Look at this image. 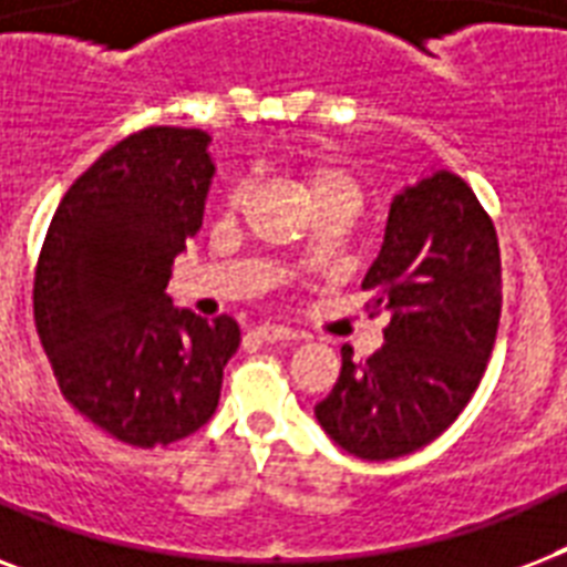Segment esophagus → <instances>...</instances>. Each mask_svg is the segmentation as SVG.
Returning a JSON list of instances; mask_svg holds the SVG:
<instances>
[{
    "instance_id": "1",
    "label": "esophagus",
    "mask_w": 567,
    "mask_h": 567,
    "mask_svg": "<svg viewBox=\"0 0 567 567\" xmlns=\"http://www.w3.org/2000/svg\"><path fill=\"white\" fill-rule=\"evenodd\" d=\"M256 338H261V341H267V344H279V341H297V332L288 327H279V323H261V327H256V332H252Z\"/></svg>"
}]
</instances>
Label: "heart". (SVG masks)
Instances as JSON below:
<instances>
[{"instance_id":"obj_1","label":"heart","mask_w":567,"mask_h":567,"mask_svg":"<svg viewBox=\"0 0 567 567\" xmlns=\"http://www.w3.org/2000/svg\"><path fill=\"white\" fill-rule=\"evenodd\" d=\"M297 182H300V188L306 190L315 208H329L332 205V208L353 214L362 205V185H359V179L338 158H329V155L306 158L297 167ZM238 203L240 190H229L226 212H235Z\"/></svg>"}]
</instances>
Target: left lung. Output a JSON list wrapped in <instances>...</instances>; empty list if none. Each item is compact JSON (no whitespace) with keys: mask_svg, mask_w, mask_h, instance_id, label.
Returning a JSON list of instances; mask_svg holds the SVG:
<instances>
[{"mask_svg":"<svg viewBox=\"0 0 567 567\" xmlns=\"http://www.w3.org/2000/svg\"><path fill=\"white\" fill-rule=\"evenodd\" d=\"M388 311L385 344L368 362L341 350V377L315 417L347 453L396 458L439 439L485 373L501 323V247L476 194L430 171L394 194L362 282Z\"/></svg>","mask_w":567,"mask_h":567,"instance_id":"left-lung-1","label":"left lung"}]
</instances>
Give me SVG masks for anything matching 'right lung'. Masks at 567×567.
I'll return each instance as SVG.
<instances>
[{"label":"right lung","instance_id":"obj_1","mask_svg":"<svg viewBox=\"0 0 567 567\" xmlns=\"http://www.w3.org/2000/svg\"><path fill=\"white\" fill-rule=\"evenodd\" d=\"M203 128L153 126L100 155L49 223L34 323L61 394L132 447H164L217 409L240 344L167 293L173 258L203 226L214 179Z\"/></svg>","mask_w":567,"mask_h":567}]
</instances>
